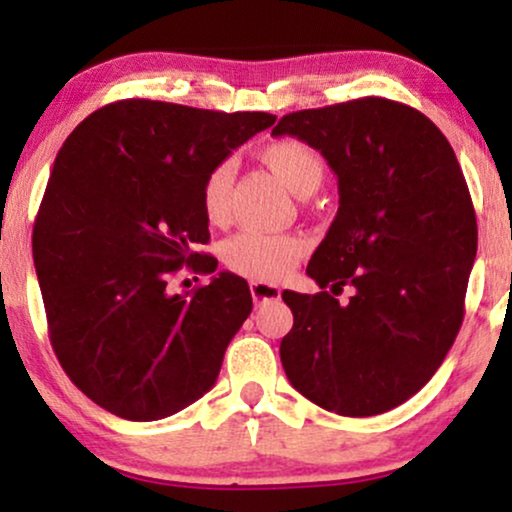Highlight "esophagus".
Returning a JSON list of instances; mask_svg holds the SVG:
<instances>
[{"label": "esophagus", "mask_w": 512, "mask_h": 512, "mask_svg": "<svg viewBox=\"0 0 512 512\" xmlns=\"http://www.w3.org/2000/svg\"><path fill=\"white\" fill-rule=\"evenodd\" d=\"M250 293H252V301L262 303V301H276L281 291H279V286L267 284V281H252Z\"/></svg>", "instance_id": "1"}]
</instances>
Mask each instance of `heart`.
<instances>
[{
    "label": "heart",
    "mask_w": 512,
    "mask_h": 512,
    "mask_svg": "<svg viewBox=\"0 0 512 512\" xmlns=\"http://www.w3.org/2000/svg\"><path fill=\"white\" fill-rule=\"evenodd\" d=\"M262 163L296 195H310L322 185L325 161L320 151L303 139L284 137L260 151ZM236 168L231 161L216 163L202 182V211L211 223H223L231 214V190ZM305 243L291 233L240 231L223 243V262L231 272L257 281L281 279L303 257Z\"/></svg>",
    "instance_id": "obj_1"
}]
</instances>
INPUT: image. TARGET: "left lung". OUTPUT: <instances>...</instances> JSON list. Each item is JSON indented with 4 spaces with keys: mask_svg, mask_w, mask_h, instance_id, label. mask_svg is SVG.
Wrapping results in <instances>:
<instances>
[{
    "mask_svg": "<svg viewBox=\"0 0 512 512\" xmlns=\"http://www.w3.org/2000/svg\"><path fill=\"white\" fill-rule=\"evenodd\" d=\"M272 134L303 139L337 175V216L308 276L357 289L346 306L330 291L281 293L286 378L334 414L395 409L433 378L464 317L477 216L455 151L424 113L375 96L289 113Z\"/></svg>",
    "mask_w": 512,
    "mask_h": 512,
    "instance_id": "obj_1",
    "label": "left lung"
}]
</instances>
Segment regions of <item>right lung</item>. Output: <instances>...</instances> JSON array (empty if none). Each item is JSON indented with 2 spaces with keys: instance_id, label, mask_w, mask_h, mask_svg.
Returning <instances> with one entry per match:
<instances>
[{
  "instance_id": "add662e5",
  "label": "right lung",
  "mask_w": 512,
  "mask_h": 512,
  "mask_svg": "<svg viewBox=\"0 0 512 512\" xmlns=\"http://www.w3.org/2000/svg\"><path fill=\"white\" fill-rule=\"evenodd\" d=\"M269 113H214L127 98L67 137L33 228V260L52 349L88 399L129 421L166 419L214 387L248 320V281L216 274L202 182ZM187 263L211 273L167 289Z\"/></svg>"
}]
</instances>
